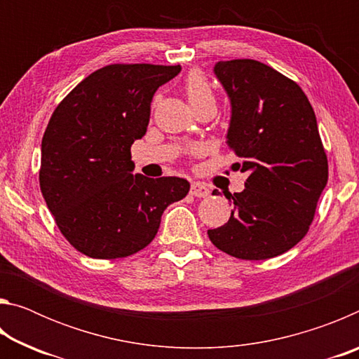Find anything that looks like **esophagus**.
<instances>
[{
    "instance_id": "34e87169",
    "label": "esophagus",
    "mask_w": 359,
    "mask_h": 359,
    "mask_svg": "<svg viewBox=\"0 0 359 359\" xmlns=\"http://www.w3.org/2000/svg\"><path fill=\"white\" fill-rule=\"evenodd\" d=\"M190 193L196 198H208L210 194V190L208 188V185L201 184V182H193L191 188H190Z\"/></svg>"
}]
</instances>
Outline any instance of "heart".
<instances>
[{
    "mask_svg": "<svg viewBox=\"0 0 359 359\" xmlns=\"http://www.w3.org/2000/svg\"><path fill=\"white\" fill-rule=\"evenodd\" d=\"M184 88H185L188 102H190L193 109L201 107L205 104L215 106L214 90H212L208 79H205L201 72L194 71L191 74H188Z\"/></svg>",
    "mask_w": 359,
    "mask_h": 359,
    "instance_id": "b5f03b06",
    "label": "heart"
}]
</instances>
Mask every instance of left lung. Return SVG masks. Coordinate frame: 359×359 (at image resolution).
<instances>
[{
  "mask_svg": "<svg viewBox=\"0 0 359 359\" xmlns=\"http://www.w3.org/2000/svg\"><path fill=\"white\" fill-rule=\"evenodd\" d=\"M214 74L231 104L226 144L247 172L228 223L209 229L222 252L267 259L288 252L313 220L327 182L317 117L299 85L257 60L218 62ZM212 194H220L214 190Z\"/></svg>",
  "mask_w": 359,
  "mask_h": 359,
  "instance_id": "1",
  "label": "left lung"
}]
</instances>
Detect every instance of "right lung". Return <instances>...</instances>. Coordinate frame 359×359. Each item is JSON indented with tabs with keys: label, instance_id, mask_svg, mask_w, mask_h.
Returning a JSON list of instances; mask_svg holds the SVG:
<instances>
[{
	"label": "right lung",
	"instance_id": "add662e5",
	"mask_svg": "<svg viewBox=\"0 0 359 359\" xmlns=\"http://www.w3.org/2000/svg\"><path fill=\"white\" fill-rule=\"evenodd\" d=\"M180 66L111 65L60 102L41 144L39 185L57 226L79 252L123 258L147 247L169 204L190 190L180 177L133 174L131 145L147 131L150 102Z\"/></svg>",
	"mask_w": 359,
	"mask_h": 359
}]
</instances>
